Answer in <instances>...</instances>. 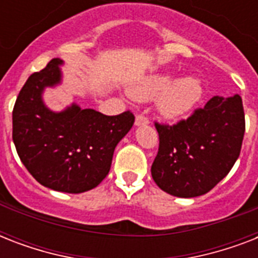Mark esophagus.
<instances>
[{"label":"esophagus","mask_w":258,"mask_h":258,"mask_svg":"<svg viewBox=\"0 0 258 258\" xmlns=\"http://www.w3.org/2000/svg\"><path fill=\"white\" fill-rule=\"evenodd\" d=\"M149 124V117L143 115V113H139L135 119V125H146Z\"/></svg>","instance_id":"34e87169"}]
</instances>
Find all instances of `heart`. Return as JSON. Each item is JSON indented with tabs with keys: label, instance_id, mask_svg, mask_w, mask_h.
<instances>
[{
	"label": "heart",
	"instance_id": "1",
	"mask_svg": "<svg viewBox=\"0 0 258 258\" xmlns=\"http://www.w3.org/2000/svg\"><path fill=\"white\" fill-rule=\"evenodd\" d=\"M138 99H158V111L167 119H178L194 109L204 96V87L197 78L178 79L174 75H151L134 87Z\"/></svg>",
	"mask_w": 258,
	"mask_h": 258
}]
</instances>
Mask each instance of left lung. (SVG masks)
Wrapping results in <instances>:
<instances>
[{
  "label": "left lung",
  "mask_w": 258,
  "mask_h": 258,
  "mask_svg": "<svg viewBox=\"0 0 258 258\" xmlns=\"http://www.w3.org/2000/svg\"><path fill=\"white\" fill-rule=\"evenodd\" d=\"M159 149L151 166L155 183L171 196L192 198L210 191L240 157L245 113L240 95L214 96L186 120L159 124Z\"/></svg>",
  "instance_id": "left-lung-1"
}]
</instances>
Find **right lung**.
<instances>
[{
  "mask_svg": "<svg viewBox=\"0 0 258 258\" xmlns=\"http://www.w3.org/2000/svg\"><path fill=\"white\" fill-rule=\"evenodd\" d=\"M61 64L60 58H52L21 88L13 108V142L38 183L79 194L96 187L107 176L115 147L131 130L135 116L131 111L107 116L78 104L61 112L50 111L42 101V91L61 82Z\"/></svg>",
  "mask_w": 258,
  "mask_h": 258,
  "instance_id": "add662e5",
  "label": "right lung"
}]
</instances>
